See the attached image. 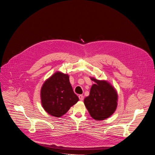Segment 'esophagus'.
<instances>
[{
    "instance_id": "esophagus-1",
    "label": "esophagus",
    "mask_w": 155,
    "mask_h": 155,
    "mask_svg": "<svg viewBox=\"0 0 155 155\" xmlns=\"http://www.w3.org/2000/svg\"><path fill=\"white\" fill-rule=\"evenodd\" d=\"M78 97H79V99H80V101H83V99H84L83 96V95H81V94H80V95L78 96Z\"/></svg>"
}]
</instances>
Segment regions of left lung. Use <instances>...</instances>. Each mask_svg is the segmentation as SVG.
<instances>
[{"mask_svg": "<svg viewBox=\"0 0 155 155\" xmlns=\"http://www.w3.org/2000/svg\"><path fill=\"white\" fill-rule=\"evenodd\" d=\"M91 80L95 84L91 87L90 95L84 98V103L93 119L103 120L115 111L118 95L115 88L107 81L92 77Z\"/></svg>", "mask_w": 155, "mask_h": 155, "instance_id": "obj_1", "label": "left lung"}]
</instances>
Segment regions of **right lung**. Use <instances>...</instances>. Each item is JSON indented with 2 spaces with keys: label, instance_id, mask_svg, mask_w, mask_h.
<instances>
[{
  "label": "right lung",
  "instance_id": "obj_1",
  "mask_svg": "<svg viewBox=\"0 0 155 155\" xmlns=\"http://www.w3.org/2000/svg\"><path fill=\"white\" fill-rule=\"evenodd\" d=\"M41 101L44 110L50 115L61 117L79 100L74 93L69 75L57 72L43 83Z\"/></svg>",
  "mask_w": 155,
  "mask_h": 155
}]
</instances>
